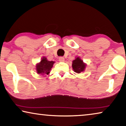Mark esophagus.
I'll return each mask as SVG.
<instances>
[{
  "instance_id": "esophagus-1",
  "label": "esophagus",
  "mask_w": 126,
  "mask_h": 126,
  "mask_svg": "<svg viewBox=\"0 0 126 126\" xmlns=\"http://www.w3.org/2000/svg\"><path fill=\"white\" fill-rule=\"evenodd\" d=\"M59 61L60 62H64V58L63 57H59Z\"/></svg>"
}]
</instances>
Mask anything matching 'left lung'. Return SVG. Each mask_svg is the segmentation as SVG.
<instances>
[{
	"instance_id": "8db88e82",
	"label": "left lung",
	"mask_w": 126,
	"mask_h": 126,
	"mask_svg": "<svg viewBox=\"0 0 126 126\" xmlns=\"http://www.w3.org/2000/svg\"><path fill=\"white\" fill-rule=\"evenodd\" d=\"M85 67L86 65L83 63V61L79 57L73 61L72 68L75 72L79 73L81 72H82L84 70Z\"/></svg>"
}]
</instances>
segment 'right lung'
<instances>
[{
	"label": "right lung",
	"instance_id": "add662e5",
	"mask_svg": "<svg viewBox=\"0 0 126 126\" xmlns=\"http://www.w3.org/2000/svg\"><path fill=\"white\" fill-rule=\"evenodd\" d=\"M54 62L47 61L45 57H43L40 63L36 65V71L38 74H49Z\"/></svg>",
	"mask_w": 126,
	"mask_h": 126
}]
</instances>
